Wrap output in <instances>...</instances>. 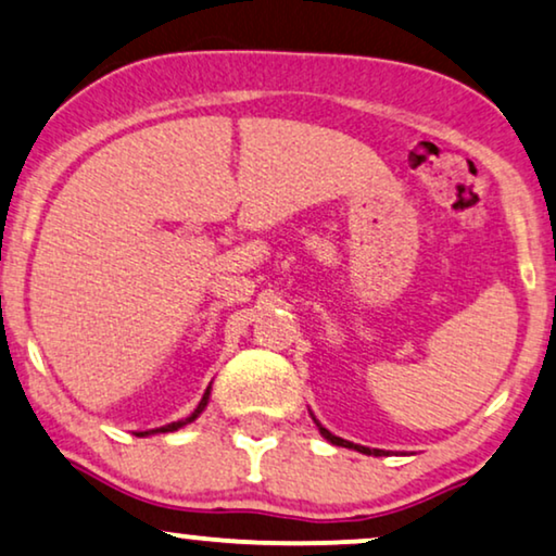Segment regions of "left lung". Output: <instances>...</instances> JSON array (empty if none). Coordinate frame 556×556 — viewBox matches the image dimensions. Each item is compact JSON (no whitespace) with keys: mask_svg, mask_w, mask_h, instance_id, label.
<instances>
[{"mask_svg":"<svg viewBox=\"0 0 556 556\" xmlns=\"http://www.w3.org/2000/svg\"><path fill=\"white\" fill-rule=\"evenodd\" d=\"M317 427H320V425H317ZM320 432H323V438H325V440L332 442V445H338V447H353V450H358V453H364V455H376V457L387 455V453H383V450H368V447L353 445V442H345V440H340V438H336V434H332V432H328V429H325V427H320Z\"/></svg>","mask_w":556,"mask_h":556,"instance_id":"obj_1","label":"left lung"}]
</instances>
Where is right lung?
I'll list each match as a JSON object with an SVG mask.
<instances>
[{
  "label": "right lung",
  "mask_w": 556,
  "mask_h": 556,
  "mask_svg": "<svg viewBox=\"0 0 556 556\" xmlns=\"http://www.w3.org/2000/svg\"><path fill=\"white\" fill-rule=\"evenodd\" d=\"M208 396H211V387L205 389V394H203V399H201V404L195 406V412L190 414V417H185V419H180V421H173V425H165V427H160V429H152V432H173V429H180V427H185V425H190L192 419L198 417V414H201L203 409H205V404H208ZM147 434V432H144Z\"/></svg>",
  "instance_id": "add662e5"
}]
</instances>
